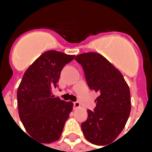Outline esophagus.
<instances>
[{
    "label": "esophagus",
    "mask_w": 152,
    "mask_h": 152,
    "mask_svg": "<svg viewBox=\"0 0 152 152\" xmlns=\"http://www.w3.org/2000/svg\"><path fill=\"white\" fill-rule=\"evenodd\" d=\"M73 104H74V108L75 109H77L80 107V103L78 101H76V102H73Z\"/></svg>",
    "instance_id": "1"
}]
</instances>
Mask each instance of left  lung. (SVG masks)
Masks as SVG:
<instances>
[{
  "mask_svg": "<svg viewBox=\"0 0 152 152\" xmlns=\"http://www.w3.org/2000/svg\"><path fill=\"white\" fill-rule=\"evenodd\" d=\"M75 59L82 66L89 89L99 94L95 108L88 110L81 124L83 134L91 143L107 145L121 134L129 116V88L121 72L101 54L81 53Z\"/></svg>",
  "mask_w": 152,
  "mask_h": 152,
  "instance_id": "obj_1",
  "label": "left lung"
}]
</instances>
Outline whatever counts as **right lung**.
I'll list each match as a JSON object with an SVG mask.
<instances>
[{"label": "right lung", "mask_w": 152, "mask_h": 152, "mask_svg": "<svg viewBox=\"0 0 152 152\" xmlns=\"http://www.w3.org/2000/svg\"><path fill=\"white\" fill-rule=\"evenodd\" d=\"M55 50L41 54L23 76L17 92L19 117L25 129L41 143L58 140L73 103L53 95L63 66L74 59ZM40 143V144H41Z\"/></svg>", "instance_id": "1"}]
</instances>
